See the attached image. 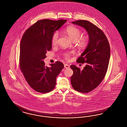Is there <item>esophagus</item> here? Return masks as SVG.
<instances>
[{
    "instance_id": "obj_1",
    "label": "esophagus",
    "mask_w": 127,
    "mask_h": 127,
    "mask_svg": "<svg viewBox=\"0 0 127 127\" xmlns=\"http://www.w3.org/2000/svg\"><path fill=\"white\" fill-rule=\"evenodd\" d=\"M64 67L66 68H68L69 67V66L66 64H64Z\"/></svg>"
}]
</instances>
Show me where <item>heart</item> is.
<instances>
[{
    "label": "heart",
    "instance_id": "1",
    "mask_svg": "<svg viewBox=\"0 0 127 127\" xmlns=\"http://www.w3.org/2000/svg\"><path fill=\"white\" fill-rule=\"evenodd\" d=\"M65 32L71 41L74 42H75L77 40L81 35V32L80 29L74 26L67 27L65 30ZM59 34L58 32H55L52 36L51 42L53 45H55L57 43L59 39ZM88 37L84 36H82L78 40V43L81 46H84L86 45L87 43H88ZM64 55L66 60H68L70 56L69 54L67 53L64 54Z\"/></svg>",
    "mask_w": 127,
    "mask_h": 127
}]
</instances>
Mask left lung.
Wrapping results in <instances>:
<instances>
[{"label": "left lung", "mask_w": 127, "mask_h": 127, "mask_svg": "<svg viewBox=\"0 0 127 127\" xmlns=\"http://www.w3.org/2000/svg\"><path fill=\"white\" fill-rule=\"evenodd\" d=\"M72 24L85 28L89 35V42L76 62L86 63L81 70L70 66L73 71L71 83L77 91L87 93L98 86L106 74L110 57V47L106 36L98 27L88 21H76Z\"/></svg>", "instance_id": "8db88e82"}]
</instances>
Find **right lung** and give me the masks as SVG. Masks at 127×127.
<instances>
[{
  "label": "right lung",
  "mask_w": 127,
  "mask_h": 127,
  "mask_svg": "<svg viewBox=\"0 0 127 127\" xmlns=\"http://www.w3.org/2000/svg\"><path fill=\"white\" fill-rule=\"evenodd\" d=\"M66 20L38 21L26 31L20 43L19 64L21 70L29 86L35 91L46 93L55 87L56 77L64 68L60 61L45 66L43 60L52 48L51 39L56 31Z\"/></svg>",
  "instance_id": "obj_1"
}]
</instances>
